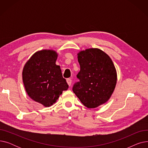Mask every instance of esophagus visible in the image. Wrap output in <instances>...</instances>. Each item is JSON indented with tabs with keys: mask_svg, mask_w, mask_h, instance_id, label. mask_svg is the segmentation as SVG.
I'll return each mask as SVG.
<instances>
[{
	"mask_svg": "<svg viewBox=\"0 0 148 148\" xmlns=\"http://www.w3.org/2000/svg\"><path fill=\"white\" fill-rule=\"evenodd\" d=\"M66 82H67L68 84L69 85V86H71V82H72V81H71V79H66Z\"/></svg>",
	"mask_w": 148,
	"mask_h": 148,
	"instance_id": "esophagus-1",
	"label": "esophagus"
}]
</instances>
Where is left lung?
<instances>
[{
  "instance_id": "8db88e82",
  "label": "left lung",
  "mask_w": 148,
  "mask_h": 148,
  "mask_svg": "<svg viewBox=\"0 0 148 148\" xmlns=\"http://www.w3.org/2000/svg\"><path fill=\"white\" fill-rule=\"evenodd\" d=\"M80 82L73 90L82 103L89 108L106 103L111 97L117 82V73L111 58L99 49H88L77 54Z\"/></svg>"
}]
</instances>
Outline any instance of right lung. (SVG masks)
<instances>
[{
    "label": "right lung",
    "mask_w": 148,
    "mask_h": 148,
    "mask_svg": "<svg viewBox=\"0 0 148 148\" xmlns=\"http://www.w3.org/2000/svg\"><path fill=\"white\" fill-rule=\"evenodd\" d=\"M58 56L53 50L38 51L23 69V82L27 95L44 107L55 103L62 92L68 88L60 66L56 64Z\"/></svg>",
    "instance_id": "obj_1"
}]
</instances>
